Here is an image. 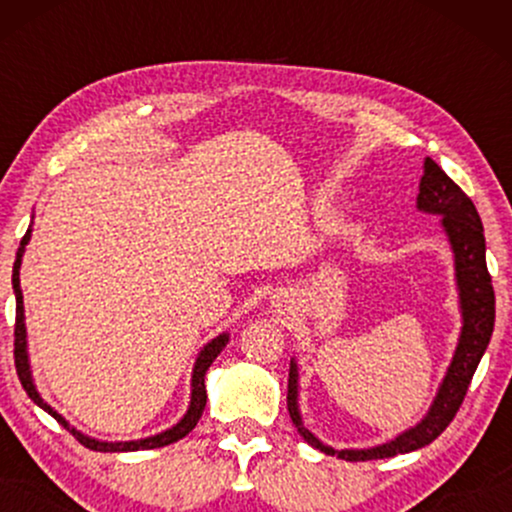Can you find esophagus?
Wrapping results in <instances>:
<instances>
[{"label": "esophagus", "instance_id": "obj_1", "mask_svg": "<svg viewBox=\"0 0 512 512\" xmlns=\"http://www.w3.org/2000/svg\"><path fill=\"white\" fill-rule=\"evenodd\" d=\"M272 305H274V308H284V298H281V296H274V301H272Z\"/></svg>", "mask_w": 512, "mask_h": 512}]
</instances>
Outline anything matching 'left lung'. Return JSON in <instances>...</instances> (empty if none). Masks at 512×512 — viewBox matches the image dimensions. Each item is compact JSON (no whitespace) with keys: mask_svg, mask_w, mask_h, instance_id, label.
<instances>
[{"mask_svg":"<svg viewBox=\"0 0 512 512\" xmlns=\"http://www.w3.org/2000/svg\"><path fill=\"white\" fill-rule=\"evenodd\" d=\"M416 209L424 211V214L440 216V228L448 236L452 257H455V284L462 313L460 339H457L455 354H452L443 383H440L424 419L383 445L361 450H334L305 428L301 407H298V363L296 358H291L289 395H286L291 421L296 424L305 443L313 445L315 450L325 452V455H337L339 460H383V457H395L399 452L419 450L433 443L448 428L450 421L455 419L457 409H460L462 399L467 395V387L472 383L474 370H477L481 356H484L486 346L491 342L493 320H496V296H493L491 276L489 269H486L484 226H481L477 207L443 173V168L433 158H426L424 175H421L419 182V197H416Z\"/></svg>","mask_w":512,"mask_h":512,"instance_id":"obj_1","label":"left lung"}]
</instances>
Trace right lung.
Returning a JSON list of instances; mask_svg holds the SVG:
<instances>
[{"instance_id": "add662e5", "label": "right lung", "mask_w": 512, "mask_h": 512, "mask_svg": "<svg viewBox=\"0 0 512 512\" xmlns=\"http://www.w3.org/2000/svg\"><path fill=\"white\" fill-rule=\"evenodd\" d=\"M31 231L33 228L28 226L26 236L21 240V248L16 252V262H14V274H11V286H14V296H16V327H14V361H16V373H19V380L23 385V390L28 392V397L33 399L35 404H38L40 409H45L52 419H57L60 424L67 428L72 436L79 440L81 445H86L88 450H96V452H134V450H154V448H163V445H170L175 443V440L185 438L187 433L192 431V428L197 426V421L202 419V411L207 407V387H204V375H207V370L211 363H214V358L221 354L223 346L228 344V332L219 334V337H214L211 342L204 344V349L197 354V361H195V368H192V380H190V407H187L185 416L178 421L175 426H170L168 431H161L156 433V436H149V438H139V440H115V443H110V440H98V438H91L86 436V433L76 431V428L69 424L67 419H64L62 414H57L55 409L50 407L48 402H45L43 397H40L38 387L33 383V373H31V361H28V339H26V315H23V293H21V279H19V272H21V260H23V252H26V245L28 240H31Z\"/></svg>"}]
</instances>
